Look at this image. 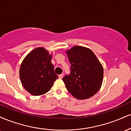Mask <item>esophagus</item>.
I'll return each instance as SVG.
<instances>
[{"mask_svg":"<svg viewBox=\"0 0 131 131\" xmlns=\"http://www.w3.org/2000/svg\"><path fill=\"white\" fill-rule=\"evenodd\" d=\"M63 74H60V75H58V78H60V79H61V78H63Z\"/></svg>","mask_w":131,"mask_h":131,"instance_id":"34e87169","label":"esophagus"}]
</instances>
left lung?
Instances as JSON below:
<instances>
[{
	"mask_svg": "<svg viewBox=\"0 0 131 131\" xmlns=\"http://www.w3.org/2000/svg\"><path fill=\"white\" fill-rule=\"evenodd\" d=\"M71 63L70 74L63 78L67 90L75 98L92 97L102 84L103 68L91 49L74 46L66 52Z\"/></svg>",
	"mask_w": 131,
	"mask_h": 131,
	"instance_id": "obj_1",
	"label": "left lung"
}]
</instances>
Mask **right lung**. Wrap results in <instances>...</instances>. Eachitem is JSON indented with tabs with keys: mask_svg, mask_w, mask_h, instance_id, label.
Masks as SVG:
<instances>
[{
	"mask_svg": "<svg viewBox=\"0 0 131 131\" xmlns=\"http://www.w3.org/2000/svg\"><path fill=\"white\" fill-rule=\"evenodd\" d=\"M52 55L43 47L34 49L25 57L19 69L23 86L33 95L49 92L58 78L51 62Z\"/></svg>",
	"mask_w": 131,
	"mask_h": 131,
	"instance_id": "obj_1",
	"label": "right lung"
}]
</instances>
